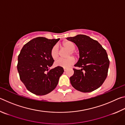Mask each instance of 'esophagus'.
<instances>
[{"instance_id": "obj_1", "label": "esophagus", "mask_w": 125, "mask_h": 125, "mask_svg": "<svg viewBox=\"0 0 125 125\" xmlns=\"http://www.w3.org/2000/svg\"><path fill=\"white\" fill-rule=\"evenodd\" d=\"M67 68H64V71H67Z\"/></svg>"}]
</instances>
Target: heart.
<instances>
[{
	"label": "heart",
	"mask_w": 125,
	"mask_h": 125,
	"mask_svg": "<svg viewBox=\"0 0 125 125\" xmlns=\"http://www.w3.org/2000/svg\"><path fill=\"white\" fill-rule=\"evenodd\" d=\"M62 46L63 48L69 51L68 54V57H70L71 55L73 56L74 54L73 51L75 49V45L73 42L70 41H65L62 43ZM59 55H60V52H59V49L57 46L56 45L53 46L51 50V56L52 58L54 60H56L59 57ZM74 62V59L72 57H69L67 59L60 58L56 61L55 65L56 66L68 68L72 65H73Z\"/></svg>",
	"instance_id": "1"
}]
</instances>
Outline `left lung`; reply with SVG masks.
<instances>
[{
    "label": "left lung",
    "mask_w": 125,
    "mask_h": 125,
    "mask_svg": "<svg viewBox=\"0 0 125 125\" xmlns=\"http://www.w3.org/2000/svg\"><path fill=\"white\" fill-rule=\"evenodd\" d=\"M67 39L74 43L79 49V58L70 77L72 85L76 90L89 93L97 89L107 77L110 61L106 50L96 40L84 35Z\"/></svg>",
    "instance_id": "left-lung-1"
}]
</instances>
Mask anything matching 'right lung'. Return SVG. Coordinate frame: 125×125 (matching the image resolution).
Masks as SVG:
<instances>
[{
    "mask_svg": "<svg viewBox=\"0 0 125 125\" xmlns=\"http://www.w3.org/2000/svg\"><path fill=\"white\" fill-rule=\"evenodd\" d=\"M59 40L37 37L25 44L21 50L17 69L20 80L33 94L44 95L57 85L64 69L59 66L50 68L54 62L51 50Z\"/></svg>",
    "mask_w": 125,
    "mask_h": 125,
    "instance_id": "right-lung-1",
    "label": "right lung"
}]
</instances>
